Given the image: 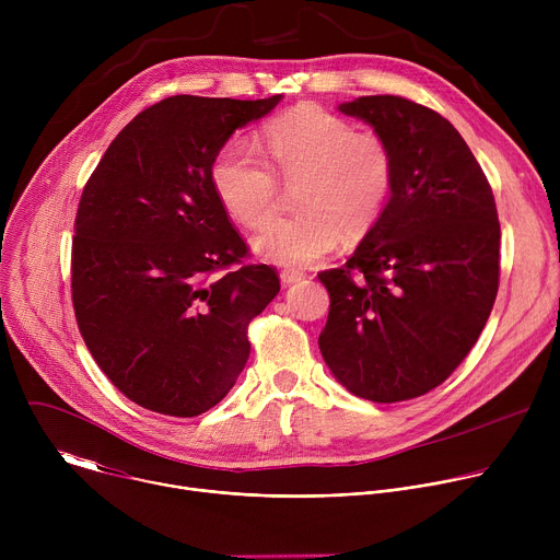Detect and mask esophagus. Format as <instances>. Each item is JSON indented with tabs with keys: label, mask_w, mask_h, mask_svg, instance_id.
Segmentation results:
<instances>
[{
	"label": "esophagus",
	"mask_w": 560,
	"mask_h": 560,
	"mask_svg": "<svg viewBox=\"0 0 560 560\" xmlns=\"http://www.w3.org/2000/svg\"><path fill=\"white\" fill-rule=\"evenodd\" d=\"M279 277H281V283H283V285H292V283L301 281L305 275L299 272V270H281Z\"/></svg>",
	"instance_id": "1"
}]
</instances>
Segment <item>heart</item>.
<instances>
[{
    "label": "heart",
    "mask_w": 560,
    "mask_h": 560,
    "mask_svg": "<svg viewBox=\"0 0 560 560\" xmlns=\"http://www.w3.org/2000/svg\"><path fill=\"white\" fill-rule=\"evenodd\" d=\"M264 152L270 165L255 145L228 141L212 159L210 182L223 208L255 228L273 211V172L287 180L300 179V212L271 220L253 236L255 253L270 264L303 268L330 255L341 232H368L389 199V143L318 106H299L272 119L264 128Z\"/></svg>",
    "instance_id": "1"
}]
</instances>
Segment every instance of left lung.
Instances as JSON below:
<instances>
[{
    "mask_svg": "<svg viewBox=\"0 0 560 560\" xmlns=\"http://www.w3.org/2000/svg\"><path fill=\"white\" fill-rule=\"evenodd\" d=\"M394 156L389 201L328 288L324 361L352 394L396 404L441 385L474 348L499 292L501 225L488 177L458 130L396 95L339 106Z\"/></svg>",
    "mask_w": 560,
    "mask_h": 560,
    "instance_id": "8db88e82",
    "label": "left lung"
}]
</instances>
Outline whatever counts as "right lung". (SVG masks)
I'll return each mask as SVG.
<instances>
[{"label":"right lung","mask_w":560,"mask_h":560,"mask_svg":"<svg viewBox=\"0 0 560 560\" xmlns=\"http://www.w3.org/2000/svg\"><path fill=\"white\" fill-rule=\"evenodd\" d=\"M279 102L162 100L113 139L82 192L77 326L102 372L145 410L188 419L214 408L246 368L248 324L281 288L275 268L244 264L248 246L210 182L230 135Z\"/></svg>","instance_id":"obj_1"}]
</instances>
